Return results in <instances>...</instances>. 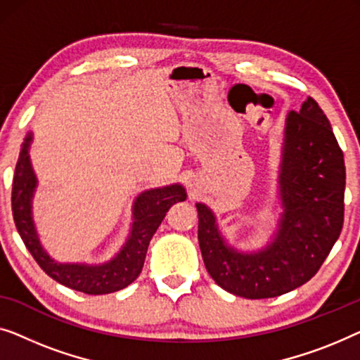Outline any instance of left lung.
I'll list each match as a JSON object with an SVG mask.
<instances>
[{"mask_svg":"<svg viewBox=\"0 0 360 360\" xmlns=\"http://www.w3.org/2000/svg\"><path fill=\"white\" fill-rule=\"evenodd\" d=\"M346 166L330 120L313 98L285 119L279 195L283 212L272 241L256 252L226 245L205 204L199 246L212 279L245 298L279 297L316 274L341 235Z\"/></svg>","mask_w":360,"mask_h":360,"instance_id":"8db88e82","label":"left lung"}]
</instances>
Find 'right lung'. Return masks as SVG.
I'll list each match as a JSON object with an SVG mask.
<instances>
[{
	"label": "right lung",
	"mask_w": 360,
	"mask_h": 360,
	"mask_svg": "<svg viewBox=\"0 0 360 360\" xmlns=\"http://www.w3.org/2000/svg\"><path fill=\"white\" fill-rule=\"evenodd\" d=\"M30 141H32V134H27L16 163L11 192L14 224L30 255L45 271V274H49L53 281L88 295L112 293L130 285L140 276L151 236L158 230L166 212L176 202L186 200L184 187L181 184H171L141 192L131 207L134 224L127 241L110 261L98 266L75 264V262L63 264L47 255V251L40 245L34 225L32 197L37 187V178L29 158Z\"/></svg>",
	"instance_id": "1"
}]
</instances>
